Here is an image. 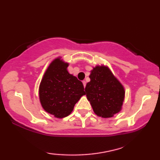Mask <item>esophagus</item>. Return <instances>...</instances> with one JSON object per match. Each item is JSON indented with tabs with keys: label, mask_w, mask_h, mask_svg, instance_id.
Returning <instances> with one entry per match:
<instances>
[{
	"label": "esophagus",
	"mask_w": 160,
	"mask_h": 160,
	"mask_svg": "<svg viewBox=\"0 0 160 160\" xmlns=\"http://www.w3.org/2000/svg\"><path fill=\"white\" fill-rule=\"evenodd\" d=\"M83 84H84V87L85 88V87H86V82H85V81H83Z\"/></svg>",
	"instance_id": "esophagus-1"
}]
</instances>
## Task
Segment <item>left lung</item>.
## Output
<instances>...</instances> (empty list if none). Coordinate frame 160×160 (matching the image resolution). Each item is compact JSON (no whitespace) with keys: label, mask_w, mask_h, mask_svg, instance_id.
I'll return each mask as SVG.
<instances>
[{"label":"left lung","mask_w":160,"mask_h":160,"mask_svg":"<svg viewBox=\"0 0 160 160\" xmlns=\"http://www.w3.org/2000/svg\"><path fill=\"white\" fill-rule=\"evenodd\" d=\"M85 87L87 100L98 117L111 118L121 111L125 90L108 66L96 65Z\"/></svg>","instance_id":"8db88e82"}]
</instances>
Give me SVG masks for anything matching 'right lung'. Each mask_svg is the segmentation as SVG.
<instances>
[{
    "mask_svg": "<svg viewBox=\"0 0 160 160\" xmlns=\"http://www.w3.org/2000/svg\"><path fill=\"white\" fill-rule=\"evenodd\" d=\"M68 65L61 57L54 59L46 70L39 85L41 106L58 119L71 114L75 104L86 94L82 82L68 73Z\"/></svg>",
    "mask_w": 160,
    "mask_h": 160,
    "instance_id": "right-lung-1",
    "label": "right lung"
}]
</instances>
